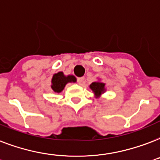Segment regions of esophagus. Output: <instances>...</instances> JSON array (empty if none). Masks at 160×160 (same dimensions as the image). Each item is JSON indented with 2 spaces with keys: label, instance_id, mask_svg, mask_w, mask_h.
Here are the masks:
<instances>
[{
  "label": "esophagus",
  "instance_id": "obj_1",
  "mask_svg": "<svg viewBox=\"0 0 160 160\" xmlns=\"http://www.w3.org/2000/svg\"><path fill=\"white\" fill-rule=\"evenodd\" d=\"M77 81L80 85H83L84 82H85V78L84 77H78L77 78Z\"/></svg>",
  "mask_w": 160,
  "mask_h": 160
}]
</instances>
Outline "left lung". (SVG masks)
Wrapping results in <instances>:
<instances>
[{
    "label": "left lung",
    "mask_w": 160,
    "mask_h": 160,
    "mask_svg": "<svg viewBox=\"0 0 160 160\" xmlns=\"http://www.w3.org/2000/svg\"><path fill=\"white\" fill-rule=\"evenodd\" d=\"M90 87L92 91H94V93L96 94V96H100L102 92H104L105 91V84L102 82H93L91 83Z\"/></svg>",
    "instance_id": "1"
}]
</instances>
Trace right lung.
Wrapping results in <instances>:
<instances>
[{
  "label": "right lung",
  "mask_w": 160,
  "mask_h": 160,
  "mask_svg": "<svg viewBox=\"0 0 160 160\" xmlns=\"http://www.w3.org/2000/svg\"><path fill=\"white\" fill-rule=\"evenodd\" d=\"M76 79L73 75L64 76L63 72H58L55 75H53L52 79V85L51 88L53 89L54 92H61L64 88V86L68 82H75Z\"/></svg>",
  "instance_id": "1"
}]
</instances>
